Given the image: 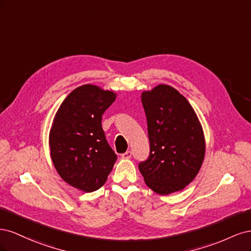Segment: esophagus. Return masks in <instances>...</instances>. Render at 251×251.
I'll list each match as a JSON object with an SVG mask.
<instances>
[{
  "instance_id": "obj_1",
  "label": "esophagus",
  "mask_w": 251,
  "mask_h": 251,
  "mask_svg": "<svg viewBox=\"0 0 251 251\" xmlns=\"http://www.w3.org/2000/svg\"><path fill=\"white\" fill-rule=\"evenodd\" d=\"M121 157H123L124 159H130L132 157V151H126V153H124L123 155H121Z\"/></svg>"
}]
</instances>
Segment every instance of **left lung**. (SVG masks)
<instances>
[{"mask_svg":"<svg viewBox=\"0 0 251 251\" xmlns=\"http://www.w3.org/2000/svg\"><path fill=\"white\" fill-rule=\"evenodd\" d=\"M150 156L138 168L146 184L166 196L182 191L198 175L205 139L198 116L186 98L168 85L144 91Z\"/></svg>","mask_w":251,"mask_h":251,"instance_id":"obj_1","label":"left lung"}]
</instances>
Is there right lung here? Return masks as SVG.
<instances>
[{"label":"right lung","mask_w":251,"mask_h":251,"mask_svg":"<svg viewBox=\"0 0 251 251\" xmlns=\"http://www.w3.org/2000/svg\"><path fill=\"white\" fill-rule=\"evenodd\" d=\"M115 100L116 93L88 83L65 98L53 119L52 162L60 178L82 192L100 188L117 159L101 126L102 114Z\"/></svg>","instance_id":"add662e5"}]
</instances>
